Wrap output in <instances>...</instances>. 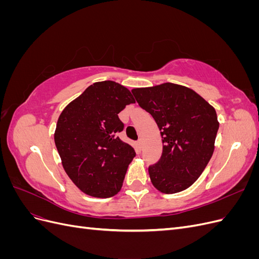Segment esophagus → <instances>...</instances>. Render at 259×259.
Listing matches in <instances>:
<instances>
[{
  "mask_svg": "<svg viewBox=\"0 0 259 259\" xmlns=\"http://www.w3.org/2000/svg\"><path fill=\"white\" fill-rule=\"evenodd\" d=\"M137 145H138L139 148H142V147H143V139H138Z\"/></svg>",
  "mask_w": 259,
  "mask_h": 259,
  "instance_id": "1",
  "label": "esophagus"
}]
</instances>
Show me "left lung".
<instances>
[{
    "label": "left lung",
    "mask_w": 259,
    "mask_h": 259,
    "mask_svg": "<svg viewBox=\"0 0 259 259\" xmlns=\"http://www.w3.org/2000/svg\"><path fill=\"white\" fill-rule=\"evenodd\" d=\"M132 93L161 131L162 155L148 168L152 185L166 194L186 190L213 155L219 127L214 107L193 90L174 83Z\"/></svg>",
    "instance_id": "8db88e82"
}]
</instances>
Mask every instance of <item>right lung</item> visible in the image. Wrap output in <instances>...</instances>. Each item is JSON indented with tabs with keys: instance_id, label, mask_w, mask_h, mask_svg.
Segmentation results:
<instances>
[{
	"instance_id": "1",
	"label": "right lung",
	"mask_w": 259,
	"mask_h": 259,
	"mask_svg": "<svg viewBox=\"0 0 259 259\" xmlns=\"http://www.w3.org/2000/svg\"><path fill=\"white\" fill-rule=\"evenodd\" d=\"M135 103L125 86L96 82L60 113L54 139L62 166L73 184L95 198H110L121 190L136 155L117 136L124 128L119 114Z\"/></svg>"
}]
</instances>
